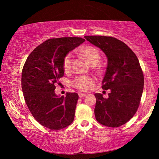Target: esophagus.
Wrapping results in <instances>:
<instances>
[{"instance_id":"34e87169","label":"esophagus","mask_w":159,"mask_h":159,"mask_svg":"<svg viewBox=\"0 0 159 159\" xmlns=\"http://www.w3.org/2000/svg\"><path fill=\"white\" fill-rule=\"evenodd\" d=\"M86 94L85 93H79V97L80 98H84V97H85L86 96Z\"/></svg>"}]
</instances>
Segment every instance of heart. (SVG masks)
Listing matches in <instances>:
<instances>
[{
	"label": "heart",
	"mask_w": 159,
	"mask_h": 159,
	"mask_svg": "<svg viewBox=\"0 0 159 159\" xmlns=\"http://www.w3.org/2000/svg\"><path fill=\"white\" fill-rule=\"evenodd\" d=\"M80 53L93 66H95L99 62L100 53L94 47H84L80 50ZM71 62H72V55L71 53L67 54L63 63V68L65 72H69L71 70ZM93 83H94V79L88 76H80L76 78L73 82L74 86L81 91L89 90Z\"/></svg>",
	"instance_id": "b5f03b06"
}]
</instances>
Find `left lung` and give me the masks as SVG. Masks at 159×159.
<instances>
[{
  "mask_svg": "<svg viewBox=\"0 0 159 159\" xmlns=\"http://www.w3.org/2000/svg\"><path fill=\"white\" fill-rule=\"evenodd\" d=\"M101 50L108 63L102 88L110 90L108 98L95 93V116L101 125L118 127L132 118L142 96L144 77L138 58L125 43L112 37L84 36Z\"/></svg>",
  "mask_w": 159,
  "mask_h": 159,
  "instance_id": "8db88e82",
  "label": "left lung"
}]
</instances>
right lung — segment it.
Returning a JSON list of instances; mask_svg holds the SVG:
<instances>
[{
	"mask_svg": "<svg viewBox=\"0 0 159 159\" xmlns=\"http://www.w3.org/2000/svg\"><path fill=\"white\" fill-rule=\"evenodd\" d=\"M76 37L49 39L30 54L21 73V88L26 103L41 125L58 130L70 125L75 118L78 94H56V84L64 76V58L84 42Z\"/></svg>",
	"mask_w": 159,
	"mask_h": 159,
	"instance_id": "1",
	"label": "right lung"
}]
</instances>
